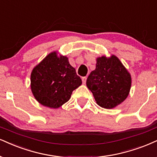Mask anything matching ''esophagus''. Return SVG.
<instances>
[{
  "instance_id": "34e87169",
  "label": "esophagus",
  "mask_w": 157,
  "mask_h": 157,
  "mask_svg": "<svg viewBox=\"0 0 157 157\" xmlns=\"http://www.w3.org/2000/svg\"><path fill=\"white\" fill-rule=\"evenodd\" d=\"M82 82H83V84H86V76H84V77H82Z\"/></svg>"
}]
</instances>
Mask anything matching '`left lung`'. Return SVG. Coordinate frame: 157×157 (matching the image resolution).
Here are the masks:
<instances>
[{
  "mask_svg": "<svg viewBox=\"0 0 157 157\" xmlns=\"http://www.w3.org/2000/svg\"><path fill=\"white\" fill-rule=\"evenodd\" d=\"M131 75L115 55L97 58L96 68L86 79V86L98 105L113 108L125 100L131 87Z\"/></svg>",
  "mask_w": 157,
  "mask_h": 157,
  "instance_id": "obj_1",
  "label": "left lung"
}]
</instances>
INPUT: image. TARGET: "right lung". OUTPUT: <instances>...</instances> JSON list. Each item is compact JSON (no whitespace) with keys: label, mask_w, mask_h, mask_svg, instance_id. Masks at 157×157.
<instances>
[{"label":"right lung","mask_w":157,"mask_h":157,"mask_svg":"<svg viewBox=\"0 0 157 157\" xmlns=\"http://www.w3.org/2000/svg\"><path fill=\"white\" fill-rule=\"evenodd\" d=\"M30 87L36 100L44 106L57 108L68 101L82 79L65 56L56 52L48 55L32 71Z\"/></svg>","instance_id":"obj_1"}]
</instances>
